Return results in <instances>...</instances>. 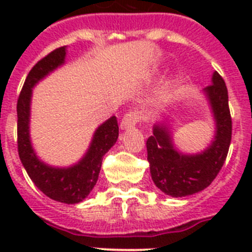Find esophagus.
I'll return each instance as SVG.
<instances>
[{
  "label": "esophagus",
  "instance_id": "1",
  "mask_svg": "<svg viewBox=\"0 0 252 252\" xmlns=\"http://www.w3.org/2000/svg\"><path fill=\"white\" fill-rule=\"evenodd\" d=\"M139 113H137L136 111H130V112H127L124 116L120 127H121V130H127V128L133 127V126L139 122Z\"/></svg>",
  "mask_w": 252,
  "mask_h": 252
}]
</instances>
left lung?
I'll return each mask as SVG.
<instances>
[{
  "mask_svg": "<svg viewBox=\"0 0 252 252\" xmlns=\"http://www.w3.org/2000/svg\"><path fill=\"white\" fill-rule=\"evenodd\" d=\"M203 93L215 121V136L203 151L184 154L178 150L166 120L154 125L153 135L146 141L151 179L161 192L171 197H186L203 190L215 180L227 158L232 121L227 87L217 72Z\"/></svg>",
  "mask_w": 252,
  "mask_h": 252,
  "instance_id": "8db88e82",
  "label": "left lung"
}]
</instances>
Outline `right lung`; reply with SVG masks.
I'll return each instance as SVG.
<instances>
[{
    "label": "right lung",
    "instance_id": "add662e5",
    "mask_svg": "<svg viewBox=\"0 0 252 252\" xmlns=\"http://www.w3.org/2000/svg\"><path fill=\"white\" fill-rule=\"evenodd\" d=\"M66 46L55 49L39 60L25 79L17 101V149L22 165L35 186L49 198L66 204H75L88 197L98 180L103 155L119 139L115 116L99 125L90 148L78 162L65 168L49 165L40 160L30 139V112L32 88L46 75L65 63Z\"/></svg>",
    "mask_w": 252,
    "mask_h": 252
}]
</instances>
